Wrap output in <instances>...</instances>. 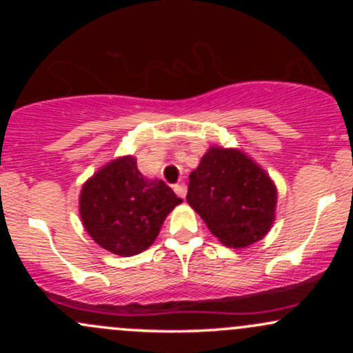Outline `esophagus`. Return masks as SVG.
Returning <instances> with one entry per match:
<instances>
[{"instance_id":"34e87169","label":"esophagus","mask_w":353,"mask_h":353,"mask_svg":"<svg viewBox=\"0 0 353 353\" xmlns=\"http://www.w3.org/2000/svg\"><path fill=\"white\" fill-rule=\"evenodd\" d=\"M174 192H176L177 196H179V197H182V199H184L185 194H188V188H185L184 182H181V184H176V185H174Z\"/></svg>"}]
</instances>
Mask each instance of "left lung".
<instances>
[{"label": "left lung", "mask_w": 353, "mask_h": 353, "mask_svg": "<svg viewBox=\"0 0 353 353\" xmlns=\"http://www.w3.org/2000/svg\"><path fill=\"white\" fill-rule=\"evenodd\" d=\"M185 201L222 244L244 249L272 228L277 188L241 149L210 145L190 172Z\"/></svg>", "instance_id": "left-lung-1"}]
</instances>
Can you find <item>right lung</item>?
<instances>
[{"label":"right lung","mask_w":353,"mask_h":353,"mask_svg":"<svg viewBox=\"0 0 353 353\" xmlns=\"http://www.w3.org/2000/svg\"><path fill=\"white\" fill-rule=\"evenodd\" d=\"M181 202L164 181L144 177L134 156H121L84 182L79 216L96 244L131 257L154 244L164 219Z\"/></svg>","instance_id":"add662e5"}]
</instances>
